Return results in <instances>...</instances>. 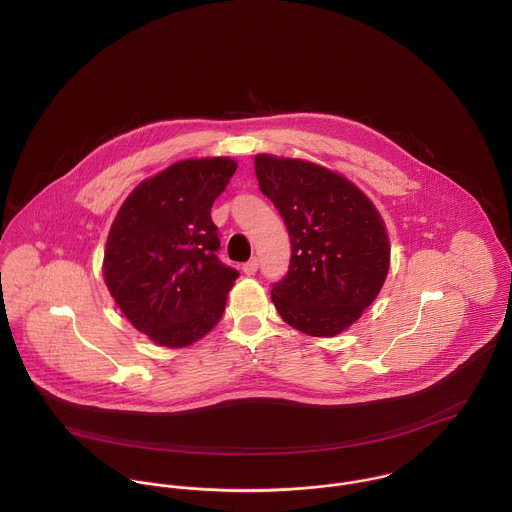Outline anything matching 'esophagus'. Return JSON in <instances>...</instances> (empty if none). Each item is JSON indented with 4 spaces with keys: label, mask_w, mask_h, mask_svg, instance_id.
<instances>
[{
    "label": "esophagus",
    "mask_w": 512,
    "mask_h": 512,
    "mask_svg": "<svg viewBox=\"0 0 512 512\" xmlns=\"http://www.w3.org/2000/svg\"><path fill=\"white\" fill-rule=\"evenodd\" d=\"M256 270H258V260H256V258H252V260H248V262L242 264V272H244L246 276H254Z\"/></svg>",
    "instance_id": "1"
}]
</instances>
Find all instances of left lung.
<instances>
[{
  "mask_svg": "<svg viewBox=\"0 0 512 512\" xmlns=\"http://www.w3.org/2000/svg\"><path fill=\"white\" fill-rule=\"evenodd\" d=\"M260 191L286 222L292 258L272 301L293 329L333 337L380 292L390 244L374 205L351 181L321 165L256 155Z\"/></svg>",
  "mask_w": 512,
  "mask_h": 512,
  "instance_id": "obj_1",
  "label": "left lung"
}]
</instances>
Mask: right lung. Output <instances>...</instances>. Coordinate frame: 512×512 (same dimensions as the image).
I'll use <instances>...</instances> for the list:
<instances>
[{
    "instance_id": "1",
    "label": "right lung",
    "mask_w": 512,
    "mask_h": 512,
    "mask_svg": "<svg viewBox=\"0 0 512 512\" xmlns=\"http://www.w3.org/2000/svg\"><path fill=\"white\" fill-rule=\"evenodd\" d=\"M228 157L185 159L140 183L112 222L104 280L130 323L161 347H187L222 317L238 270L220 262L213 203Z\"/></svg>"
}]
</instances>
